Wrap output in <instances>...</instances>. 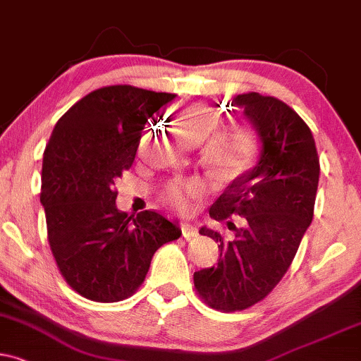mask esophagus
I'll list each match as a JSON object with an SVG mask.
<instances>
[{
	"instance_id": "esophagus-1",
	"label": "esophagus",
	"mask_w": 361,
	"mask_h": 361,
	"mask_svg": "<svg viewBox=\"0 0 361 361\" xmlns=\"http://www.w3.org/2000/svg\"><path fill=\"white\" fill-rule=\"evenodd\" d=\"M180 229L184 238H195L197 235V228L194 224H190V222H180Z\"/></svg>"
}]
</instances>
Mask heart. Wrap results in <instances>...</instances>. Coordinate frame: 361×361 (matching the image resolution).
Masks as SVG:
<instances>
[{
	"instance_id": "b5f03b06",
	"label": "heart",
	"mask_w": 361,
	"mask_h": 361,
	"mask_svg": "<svg viewBox=\"0 0 361 361\" xmlns=\"http://www.w3.org/2000/svg\"><path fill=\"white\" fill-rule=\"evenodd\" d=\"M219 126V115L207 105L185 106L176 118L179 135L185 142H195V144L207 140ZM255 150L256 144L252 133L244 127H235L216 133L211 137L207 145V159L212 166L222 172L239 173L251 164ZM199 194H201V185L197 182H176L166 189L164 199L172 207L179 209V211H188Z\"/></svg>"
}]
</instances>
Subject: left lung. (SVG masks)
<instances>
[{
	"label": "left lung",
	"mask_w": 361,
	"mask_h": 361,
	"mask_svg": "<svg viewBox=\"0 0 361 361\" xmlns=\"http://www.w3.org/2000/svg\"><path fill=\"white\" fill-rule=\"evenodd\" d=\"M231 106L243 110L255 128L261 150L256 164L231 182L209 216L233 226L231 241L202 226L199 233L214 239L217 266L194 273L202 300L214 310H246L281 281L313 221L319 180V159L313 133L284 102L259 93L235 95ZM231 112V110H228Z\"/></svg>",
	"instance_id": "left-lung-1"
}]
</instances>
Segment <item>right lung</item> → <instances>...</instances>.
I'll return each mask as SVG.
<instances>
[{
  "label": "right lung",
  "instance_id": "add662e5",
  "mask_svg": "<svg viewBox=\"0 0 361 361\" xmlns=\"http://www.w3.org/2000/svg\"><path fill=\"white\" fill-rule=\"evenodd\" d=\"M177 95L112 85L78 100L53 128L43 154L39 202L66 283L92 301L126 300L154 252L180 235L154 211H118L115 180L132 167L150 118Z\"/></svg>",
  "mask_w": 361,
  "mask_h": 361
}]
</instances>
